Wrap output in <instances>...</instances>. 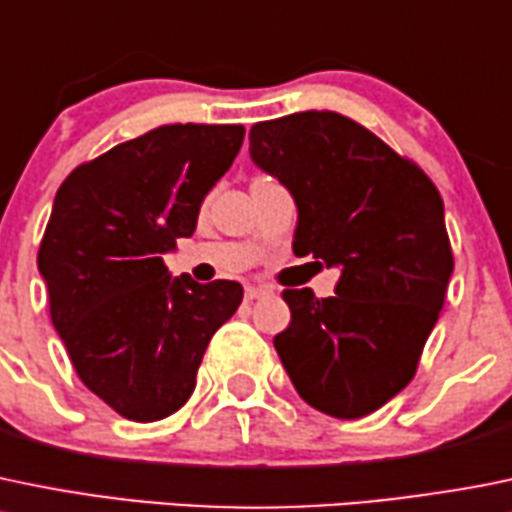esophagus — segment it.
<instances>
[{
	"label": "esophagus",
	"mask_w": 512,
	"mask_h": 512,
	"mask_svg": "<svg viewBox=\"0 0 512 512\" xmlns=\"http://www.w3.org/2000/svg\"><path fill=\"white\" fill-rule=\"evenodd\" d=\"M267 292H270V290H265V287L247 285V287H245V300H257V297H265Z\"/></svg>",
	"instance_id": "34e87169"
}]
</instances>
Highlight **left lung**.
Returning <instances> with one entry per match:
<instances>
[{
	"label": "left lung",
	"mask_w": 512,
	"mask_h": 512,
	"mask_svg": "<svg viewBox=\"0 0 512 512\" xmlns=\"http://www.w3.org/2000/svg\"><path fill=\"white\" fill-rule=\"evenodd\" d=\"M250 157L297 205L292 250L340 270L335 297L285 290L275 350L307 405L365 418L413 380L445 302L443 197L415 162L337 112L252 124Z\"/></svg>",
	"instance_id": "obj_1"
}]
</instances>
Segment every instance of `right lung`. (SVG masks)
I'll use <instances>...</instances> for the list:
<instances>
[{"instance_id":"obj_1","label":"right lung","mask_w":512,"mask_h":512,"mask_svg":"<svg viewBox=\"0 0 512 512\" xmlns=\"http://www.w3.org/2000/svg\"><path fill=\"white\" fill-rule=\"evenodd\" d=\"M242 140V124H165L79 165L57 190L37 255L49 315L79 380L122 418L177 413L212 335L240 307V282L172 277L162 255L195 232Z\"/></svg>"}]
</instances>
